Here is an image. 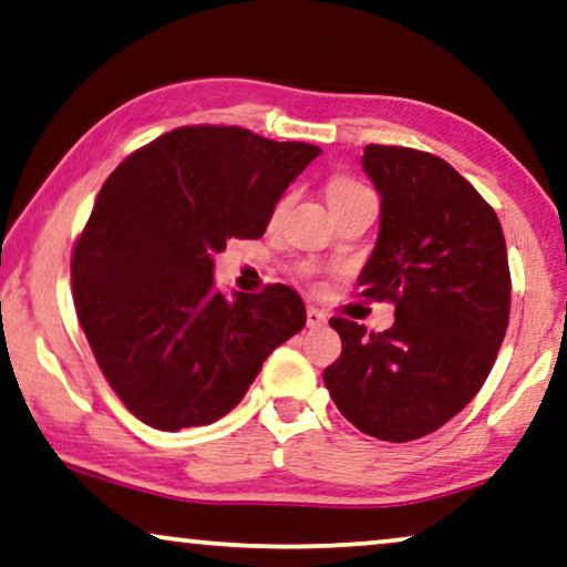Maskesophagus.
<instances>
[{
    "label": "esophagus",
    "mask_w": 567,
    "mask_h": 567,
    "mask_svg": "<svg viewBox=\"0 0 567 567\" xmlns=\"http://www.w3.org/2000/svg\"><path fill=\"white\" fill-rule=\"evenodd\" d=\"M306 320H308V328H320V326H326V312L310 306L306 310Z\"/></svg>",
    "instance_id": "esophagus-1"
}]
</instances>
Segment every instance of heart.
Listing matches in <instances>:
<instances>
[{"label":"heart","instance_id":"obj_1","mask_svg":"<svg viewBox=\"0 0 567 567\" xmlns=\"http://www.w3.org/2000/svg\"><path fill=\"white\" fill-rule=\"evenodd\" d=\"M359 190H367V188H361L359 183H353L351 177H346V175H336V177H331V181H328V185H326L328 203H336V200H341V198H349V196H353V193H359Z\"/></svg>","mask_w":567,"mask_h":567}]
</instances>
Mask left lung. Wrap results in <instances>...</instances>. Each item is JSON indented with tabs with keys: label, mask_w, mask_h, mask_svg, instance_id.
<instances>
[{
	"label": "left lung",
	"mask_w": 567,
	"mask_h": 567,
	"mask_svg": "<svg viewBox=\"0 0 567 567\" xmlns=\"http://www.w3.org/2000/svg\"><path fill=\"white\" fill-rule=\"evenodd\" d=\"M361 165L382 216L359 287L394 302V326L367 333L333 318L343 351L323 382L361 433L408 443L458 415L486 382L509 323V261L494 208L445 159L369 145Z\"/></svg>",
	"instance_id": "obj_1"
}]
</instances>
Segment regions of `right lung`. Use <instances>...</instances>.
Listing matches in <instances>:
<instances>
[{"mask_svg": "<svg viewBox=\"0 0 567 567\" xmlns=\"http://www.w3.org/2000/svg\"><path fill=\"white\" fill-rule=\"evenodd\" d=\"M318 155L241 126H181L132 152L99 190L73 249V302L106 382L145 425L175 433L224 417L302 331L292 287L226 298L214 255L259 239Z\"/></svg>", "mask_w": 567, "mask_h": 567, "instance_id": "obj_1", "label": "right lung"}]
</instances>
